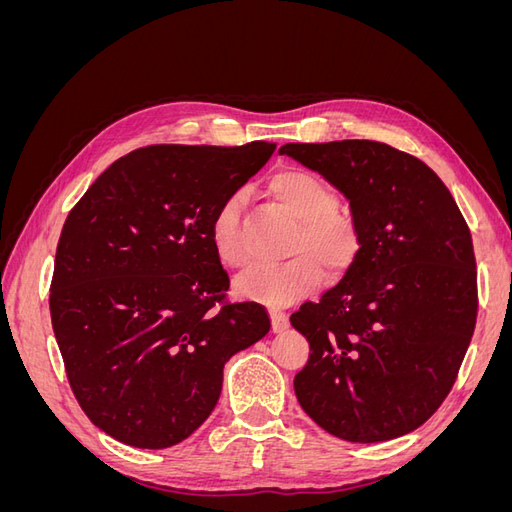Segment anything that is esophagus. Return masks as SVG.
<instances>
[{"label": "esophagus", "mask_w": 512, "mask_h": 512, "mask_svg": "<svg viewBox=\"0 0 512 512\" xmlns=\"http://www.w3.org/2000/svg\"><path fill=\"white\" fill-rule=\"evenodd\" d=\"M269 316H271L273 333H282L284 329H288V316L284 312H280V309H271Z\"/></svg>", "instance_id": "obj_1"}]
</instances>
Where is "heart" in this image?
Segmentation results:
<instances>
[{
  "label": "heart",
  "mask_w": 512,
  "mask_h": 512,
  "mask_svg": "<svg viewBox=\"0 0 512 512\" xmlns=\"http://www.w3.org/2000/svg\"><path fill=\"white\" fill-rule=\"evenodd\" d=\"M269 192L275 203L299 222V232L292 241L294 256L286 262L250 269L239 277L237 292L250 301L290 305L320 286L322 265L335 275L352 265L359 252V230L350 215L335 209V190L312 170H282L271 179ZM241 211L243 196L230 194L215 209L209 226L213 252L230 269H241L250 262Z\"/></svg>",
  "instance_id": "obj_1"
}]
</instances>
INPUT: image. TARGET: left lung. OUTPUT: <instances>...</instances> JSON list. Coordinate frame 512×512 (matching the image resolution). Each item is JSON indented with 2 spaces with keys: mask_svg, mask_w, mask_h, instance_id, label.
<instances>
[{
  "mask_svg": "<svg viewBox=\"0 0 512 512\" xmlns=\"http://www.w3.org/2000/svg\"><path fill=\"white\" fill-rule=\"evenodd\" d=\"M280 153L335 185L359 230L342 280L290 316L312 350L294 393L331 436H406L440 408L474 333L468 224L427 164L384 143H288Z\"/></svg>",
  "mask_w": 512,
  "mask_h": 512,
  "instance_id": "left-lung-1",
  "label": "left lung"
}]
</instances>
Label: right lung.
Wrapping results in <instances>:
<instances>
[{
	"instance_id": "add662e5",
	"label": "right lung",
	"mask_w": 512,
	"mask_h": 512,
	"mask_svg": "<svg viewBox=\"0 0 512 512\" xmlns=\"http://www.w3.org/2000/svg\"><path fill=\"white\" fill-rule=\"evenodd\" d=\"M275 145H153L91 183L61 230L51 320L81 408L136 448L207 421L224 365L271 329L265 307L222 303L230 282L209 226Z\"/></svg>"
}]
</instances>
